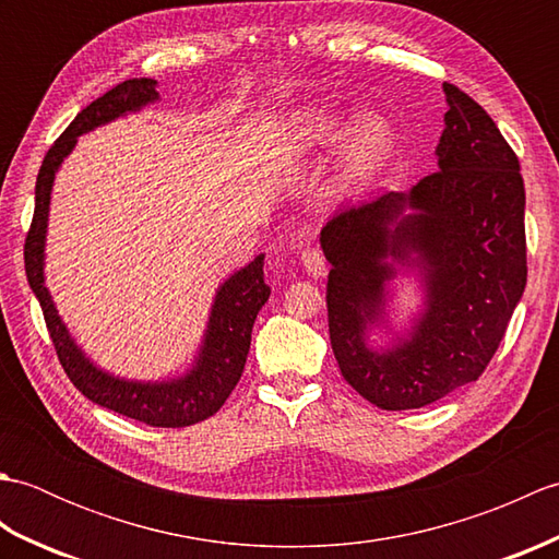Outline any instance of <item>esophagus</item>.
I'll list each match as a JSON object with an SVG mask.
<instances>
[{"instance_id":"1","label":"esophagus","mask_w":559,"mask_h":559,"mask_svg":"<svg viewBox=\"0 0 559 559\" xmlns=\"http://www.w3.org/2000/svg\"><path fill=\"white\" fill-rule=\"evenodd\" d=\"M300 261H302V269L310 273V276H314V278L324 276V273H326V259L314 247H307L305 252H302V257H300Z\"/></svg>"}]
</instances>
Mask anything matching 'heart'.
I'll return each mask as SVG.
<instances>
[{"label":"heart","instance_id":"obj_1","mask_svg":"<svg viewBox=\"0 0 559 559\" xmlns=\"http://www.w3.org/2000/svg\"><path fill=\"white\" fill-rule=\"evenodd\" d=\"M336 144H341L338 185L358 189L389 160L396 134L384 115L367 112L353 122L348 115L329 108L305 112L293 127V146L302 156L329 151Z\"/></svg>","mask_w":559,"mask_h":559}]
</instances>
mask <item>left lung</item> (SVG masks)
Here are the masks:
<instances>
[{"instance_id":"obj_1","label":"left lung","mask_w":559,"mask_h":559,"mask_svg":"<svg viewBox=\"0 0 559 559\" xmlns=\"http://www.w3.org/2000/svg\"><path fill=\"white\" fill-rule=\"evenodd\" d=\"M444 96L439 170L408 192L338 209L319 237L331 264V348L343 379L382 411L430 406L476 382L526 288V192L516 153L454 83H444ZM396 263L421 266L426 312L408 337L374 352L366 329L381 323Z\"/></svg>"}]
</instances>
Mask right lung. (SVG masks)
<instances>
[{
    "mask_svg": "<svg viewBox=\"0 0 559 559\" xmlns=\"http://www.w3.org/2000/svg\"><path fill=\"white\" fill-rule=\"evenodd\" d=\"M153 100H158L156 81L129 79L117 83L115 88L86 105L74 117V122L45 153L40 165L38 182H35V211L26 235V247H23V259H26L31 288L43 307L57 358L71 384L98 406L127 415L132 420L153 427H187L216 413L230 396L235 384L240 382L249 343H252L254 319L271 295V288L264 283V254H259L245 269L233 273L218 288L197 365L185 377L170 379V382H129V379L98 370L69 336L67 326L55 310L50 290L45 288L43 273L47 211H50L55 173L74 148L76 136L105 122H112L115 117L141 110Z\"/></svg>",
    "mask_w": 559,
    "mask_h": 559,
    "instance_id": "right-lung-1",
    "label": "right lung"
}]
</instances>
